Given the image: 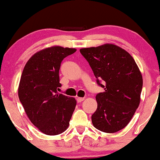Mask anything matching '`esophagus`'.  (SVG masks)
I'll use <instances>...</instances> for the list:
<instances>
[{"label": "esophagus", "instance_id": "34e87169", "mask_svg": "<svg viewBox=\"0 0 160 160\" xmlns=\"http://www.w3.org/2000/svg\"><path fill=\"white\" fill-rule=\"evenodd\" d=\"M84 100V98H77V101H78V103H80V102H82V101Z\"/></svg>", "mask_w": 160, "mask_h": 160}]
</instances>
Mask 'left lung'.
<instances>
[{"mask_svg":"<svg viewBox=\"0 0 160 160\" xmlns=\"http://www.w3.org/2000/svg\"><path fill=\"white\" fill-rule=\"evenodd\" d=\"M89 62L97 84L104 92L96 95L98 107L92 115L97 129L107 133L127 126L140 104L143 79L131 55L113 44L80 49Z\"/></svg>","mask_w":160,"mask_h":160,"instance_id":"obj_1","label":"left lung"}]
</instances>
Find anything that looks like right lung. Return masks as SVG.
Returning <instances> with one entry per match:
<instances>
[{
    "instance_id": "obj_1",
    "label": "right lung",
    "mask_w": 160,
    "mask_h": 160,
    "mask_svg": "<svg viewBox=\"0 0 160 160\" xmlns=\"http://www.w3.org/2000/svg\"><path fill=\"white\" fill-rule=\"evenodd\" d=\"M76 49L52 47L30 58L20 79L19 98L25 113L40 132L56 135L69 126L77 102L58 92L61 87L59 69L62 60Z\"/></svg>"
}]
</instances>
